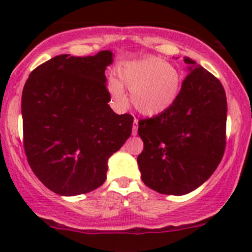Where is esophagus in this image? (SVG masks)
I'll use <instances>...</instances> for the list:
<instances>
[{"mask_svg":"<svg viewBox=\"0 0 252 252\" xmlns=\"http://www.w3.org/2000/svg\"><path fill=\"white\" fill-rule=\"evenodd\" d=\"M138 134V121L134 119V124H133V135H136Z\"/></svg>","mask_w":252,"mask_h":252,"instance_id":"1","label":"esophagus"}]
</instances>
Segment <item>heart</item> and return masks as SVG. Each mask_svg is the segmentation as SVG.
Instances as JSON below:
<instances>
[{
  "label": "heart",
  "instance_id": "heart-1",
  "mask_svg": "<svg viewBox=\"0 0 252 252\" xmlns=\"http://www.w3.org/2000/svg\"><path fill=\"white\" fill-rule=\"evenodd\" d=\"M119 81L110 80V91L114 100L126 106L128 97L123 85L131 91L134 106L145 116H156L167 111L178 98L180 75L172 64L159 58H145L124 63L118 69Z\"/></svg>",
  "mask_w": 252,
  "mask_h": 252
}]
</instances>
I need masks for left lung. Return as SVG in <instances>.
Returning a JSON list of instances; mask_svg holds the SVG:
<instances>
[{
  "label": "left lung",
  "instance_id": "left-lung-1",
  "mask_svg": "<svg viewBox=\"0 0 252 252\" xmlns=\"http://www.w3.org/2000/svg\"><path fill=\"white\" fill-rule=\"evenodd\" d=\"M188 75L167 111L139 119L141 179L159 194L184 195L212 175L227 144V96L212 73L185 58Z\"/></svg>",
  "mask_w": 252,
  "mask_h": 252
}]
</instances>
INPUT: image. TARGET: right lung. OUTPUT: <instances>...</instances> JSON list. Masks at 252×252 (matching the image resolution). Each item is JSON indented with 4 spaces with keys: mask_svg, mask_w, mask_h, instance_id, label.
<instances>
[{
    "mask_svg": "<svg viewBox=\"0 0 252 252\" xmlns=\"http://www.w3.org/2000/svg\"><path fill=\"white\" fill-rule=\"evenodd\" d=\"M111 51L60 55L30 73L22 95L23 146L40 182L63 196L86 194L105 183L108 158L133 128L116 114L105 70Z\"/></svg>",
    "mask_w": 252,
    "mask_h": 252,
    "instance_id": "1",
    "label": "right lung"
}]
</instances>
